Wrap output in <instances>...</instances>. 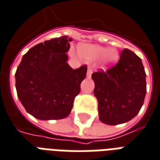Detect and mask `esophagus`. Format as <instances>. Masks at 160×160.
<instances>
[{
	"label": "esophagus",
	"mask_w": 160,
	"mask_h": 160,
	"mask_svg": "<svg viewBox=\"0 0 160 160\" xmlns=\"http://www.w3.org/2000/svg\"><path fill=\"white\" fill-rule=\"evenodd\" d=\"M91 74H92V69H91V67H88V70H87V77H91Z\"/></svg>",
	"instance_id": "obj_1"
}]
</instances>
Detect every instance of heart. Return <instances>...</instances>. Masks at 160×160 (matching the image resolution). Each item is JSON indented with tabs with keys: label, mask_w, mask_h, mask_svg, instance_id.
I'll list each match as a JSON object with an SVG mask.
<instances>
[{
	"label": "heart",
	"mask_w": 160,
	"mask_h": 160,
	"mask_svg": "<svg viewBox=\"0 0 160 160\" xmlns=\"http://www.w3.org/2000/svg\"><path fill=\"white\" fill-rule=\"evenodd\" d=\"M80 57L88 62L98 60L102 58V68H106L115 64L119 59V53L116 48H107L100 45L83 44L79 48Z\"/></svg>",
	"instance_id": "obj_1"
}]
</instances>
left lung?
<instances>
[{
	"label": "left lung",
	"instance_id": "left-lung-1",
	"mask_svg": "<svg viewBox=\"0 0 160 160\" xmlns=\"http://www.w3.org/2000/svg\"><path fill=\"white\" fill-rule=\"evenodd\" d=\"M91 78L103 123H124L139 112L146 95V74L141 58L132 51L123 49L115 66L95 72Z\"/></svg>",
	"mask_w": 160,
	"mask_h": 160
}]
</instances>
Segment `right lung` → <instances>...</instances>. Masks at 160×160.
I'll use <instances>...</instances> for the list:
<instances>
[{
	"label": "right lung",
	"mask_w": 160,
	"mask_h": 160,
	"mask_svg": "<svg viewBox=\"0 0 160 160\" xmlns=\"http://www.w3.org/2000/svg\"><path fill=\"white\" fill-rule=\"evenodd\" d=\"M62 36L40 42L22 57L16 71V89L29 114L40 120H58L69 116L80 93L87 66L73 69L67 63L69 42Z\"/></svg>",
	"instance_id": "right-lung-1"
}]
</instances>
